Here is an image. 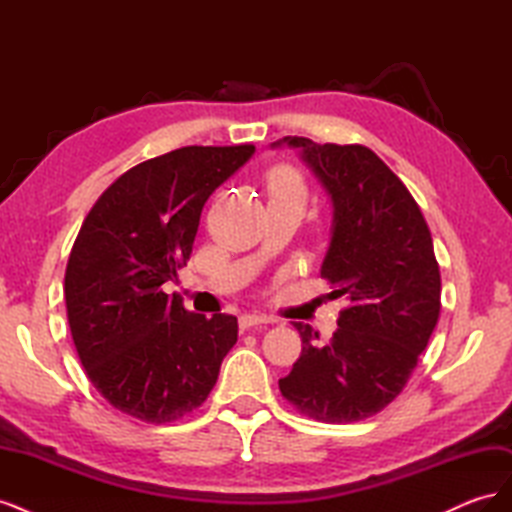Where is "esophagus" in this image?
Returning a JSON list of instances; mask_svg holds the SVG:
<instances>
[{
	"label": "esophagus",
	"instance_id": "1",
	"mask_svg": "<svg viewBox=\"0 0 512 512\" xmlns=\"http://www.w3.org/2000/svg\"><path fill=\"white\" fill-rule=\"evenodd\" d=\"M239 322H241V329H250V327H258V324H269L273 320L269 316H265V314L252 312V314H243L239 318Z\"/></svg>",
	"mask_w": 512,
	"mask_h": 512
}]
</instances>
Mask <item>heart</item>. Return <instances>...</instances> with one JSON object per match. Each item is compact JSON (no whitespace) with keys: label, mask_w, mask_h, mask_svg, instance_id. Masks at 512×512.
I'll list each match as a JSON object with an SVG mask.
<instances>
[{"label":"heart","mask_w":512,"mask_h":512,"mask_svg":"<svg viewBox=\"0 0 512 512\" xmlns=\"http://www.w3.org/2000/svg\"><path fill=\"white\" fill-rule=\"evenodd\" d=\"M267 192L271 200H282V198L303 200L301 177L288 166H277L267 175Z\"/></svg>","instance_id":"1"}]
</instances>
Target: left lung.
Here are the masks:
<instances>
[{"mask_svg":"<svg viewBox=\"0 0 512 512\" xmlns=\"http://www.w3.org/2000/svg\"><path fill=\"white\" fill-rule=\"evenodd\" d=\"M329 192L333 226L320 277L346 297L329 344L294 322L303 350L280 391L320 423L378 414L404 391L440 316V267L416 200L363 145L284 136Z\"/></svg>","mask_w":512,"mask_h":512,"instance_id":"8db88e82","label":"left lung"}]
</instances>
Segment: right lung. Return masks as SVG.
Segmentation results:
<instances>
[{"label": "right lung", "instance_id": "1", "mask_svg": "<svg viewBox=\"0 0 512 512\" xmlns=\"http://www.w3.org/2000/svg\"><path fill=\"white\" fill-rule=\"evenodd\" d=\"M254 145L181 147L108 185L66 267L68 324L98 393L119 412L162 425L203 406L237 344V318L188 312L175 280L190 260L207 198Z\"/></svg>", "mask_w": 512, "mask_h": 512}]
</instances>
